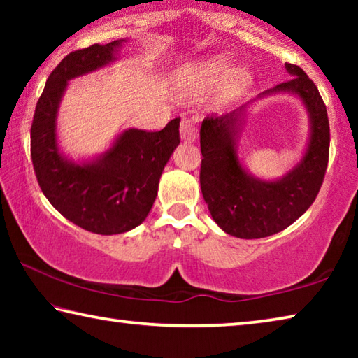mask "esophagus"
Listing matches in <instances>:
<instances>
[{
    "label": "esophagus",
    "instance_id": "esophagus-1",
    "mask_svg": "<svg viewBox=\"0 0 358 358\" xmlns=\"http://www.w3.org/2000/svg\"><path fill=\"white\" fill-rule=\"evenodd\" d=\"M180 136H181V138H183V141H187V142L196 141V137H197L196 123H194V121L189 120V118H181Z\"/></svg>",
    "mask_w": 358,
    "mask_h": 358
}]
</instances>
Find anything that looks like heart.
I'll return each mask as SVG.
<instances>
[{
    "mask_svg": "<svg viewBox=\"0 0 358 358\" xmlns=\"http://www.w3.org/2000/svg\"><path fill=\"white\" fill-rule=\"evenodd\" d=\"M229 59L226 57L216 55L192 63L180 78L178 87L185 94H201L208 90L211 85L217 82L224 71L227 69ZM250 85V74L243 68H234L224 76L217 99L229 101L238 96Z\"/></svg>",
    "mask_w": 358,
    "mask_h": 358,
    "instance_id": "b5f03b06",
    "label": "heart"
}]
</instances>
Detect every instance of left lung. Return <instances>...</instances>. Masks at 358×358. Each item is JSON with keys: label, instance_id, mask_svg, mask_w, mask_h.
Instances as JSON below:
<instances>
[{"label": "left lung", "instance_id": "obj_1", "mask_svg": "<svg viewBox=\"0 0 358 358\" xmlns=\"http://www.w3.org/2000/svg\"><path fill=\"white\" fill-rule=\"evenodd\" d=\"M287 82L266 93H295L311 118V138L300 164L278 181L248 175L235 148V132L243 108L216 117L208 115L201 128V189L215 222L238 238H264L295 222L316 201L329 164L330 126L319 90L306 72L286 63Z\"/></svg>", "mask_w": 358, "mask_h": 358}]
</instances>
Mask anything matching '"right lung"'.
Listing matches in <instances>:
<instances>
[{
    "label": "right lung",
    "mask_w": 358,
    "mask_h": 358,
    "mask_svg": "<svg viewBox=\"0 0 358 358\" xmlns=\"http://www.w3.org/2000/svg\"><path fill=\"white\" fill-rule=\"evenodd\" d=\"M123 41L71 52L48 76L31 123V161L44 196L66 220L88 232L123 234L145 221L161 173L180 143V118L164 129H128L98 161L74 164L59 155L57 112L68 80L115 59Z\"/></svg>",
    "instance_id": "obj_1"
}]
</instances>
